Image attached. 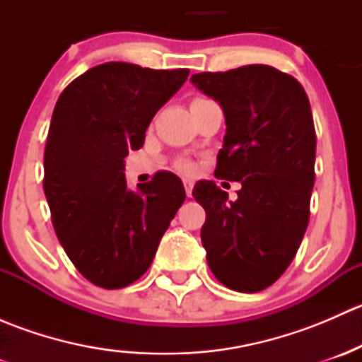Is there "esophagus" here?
<instances>
[{
  "label": "esophagus",
  "instance_id": "1",
  "mask_svg": "<svg viewBox=\"0 0 362 362\" xmlns=\"http://www.w3.org/2000/svg\"><path fill=\"white\" fill-rule=\"evenodd\" d=\"M184 187H185V194L191 198L192 196V187H194V182L191 180V178H184Z\"/></svg>",
  "mask_w": 362,
  "mask_h": 362
}]
</instances>
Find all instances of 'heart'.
<instances>
[{
    "mask_svg": "<svg viewBox=\"0 0 362 362\" xmlns=\"http://www.w3.org/2000/svg\"><path fill=\"white\" fill-rule=\"evenodd\" d=\"M178 168H180V170H191V164L187 163V160H180V163H178Z\"/></svg>",
    "mask_w": 362,
    "mask_h": 362,
    "instance_id": "heart-1",
    "label": "heart"
}]
</instances>
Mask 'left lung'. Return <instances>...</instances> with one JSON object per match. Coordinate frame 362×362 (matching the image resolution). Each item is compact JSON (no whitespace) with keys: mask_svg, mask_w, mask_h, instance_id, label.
I'll return each mask as SVG.
<instances>
[{"mask_svg":"<svg viewBox=\"0 0 362 362\" xmlns=\"http://www.w3.org/2000/svg\"><path fill=\"white\" fill-rule=\"evenodd\" d=\"M191 82L224 112L215 175L242 184L236 202L214 182L192 189L206 211L208 266L229 289L257 293L286 272L308 226L317 144L308 96L294 76L266 64Z\"/></svg>","mask_w":362,"mask_h":362,"instance_id":"left-lung-1","label":"left lung"}]
</instances>
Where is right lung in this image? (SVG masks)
Returning a JSON list of instances; mask_svg holds the SVG:
<instances>
[{
    "mask_svg": "<svg viewBox=\"0 0 362 362\" xmlns=\"http://www.w3.org/2000/svg\"><path fill=\"white\" fill-rule=\"evenodd\" d=\"M187 76L185 68L105 63L57 100L43 191L61 245L94 286L120 289L140 279L184 203V184L166 171L131 191L124 159L144 147L148 124Z\"/></svg>",
    "mask_w": 362,
    "mask_h": 362,
    "instance_id": "right-lung-1",
    "label": "right lung"
}]
</instances>
